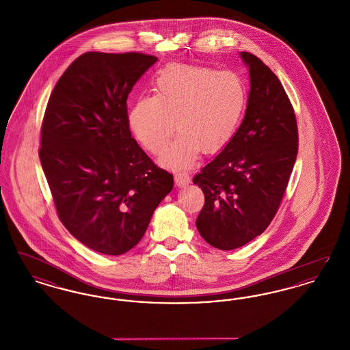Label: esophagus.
I'll return each mask as SVG.
<instances>
[{
    "label": "esophagus",
    "mask_w": 350,
    "mask_h": 350,
    "mask_svg": "<svg viewBox=\"0 0 350 350\" xmlns=\"http://www.w3.org/2000/svg\"><path fill=\"white\" fill-rule=\"evenodd\" d=\"M174 183L178 187H183L190 183V177L186 173H177V174H174Z\"/></svg>",
    "instance_id": "1"
}]
</instances>
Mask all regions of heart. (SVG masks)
Listing matches in <instances>:
<instances>
[{"label":"heart","mask_w":350,"mask_h":350,"mask_svg":"<svg viewBox=\"0 0 350 350\" xmlns=\"http://www.w3.org/2000/svg\"><path fill=\"white\" fill-rule=\"evenodd\" d=\"M152 97L136 100L129 113L135 139L153 154L165 150L176 126L180 130L161 164L191 167L200 150L215 153L233 137L247 103L241 77L230 70L172 64L152 83Z\"/></svg>","instance_id":"1"}]
</instances>
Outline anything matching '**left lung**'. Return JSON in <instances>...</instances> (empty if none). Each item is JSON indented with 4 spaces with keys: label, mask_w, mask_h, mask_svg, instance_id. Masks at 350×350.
Masks as SVG:
<instances>
[{
    "label": "left lung",
    "mask_w": 350,
    "mask_h": 350,
    "mask_svg": "<svg viewBox=\"0 0 350 350\" xmlns=\"http://www.w3.org/2000/svg\"><path fill=\"white\" fill-rule=\"evenodd\" d=\"M240 56L250 70L245 117L193 180L204 194L198 232L221 250L240 248L267 230L298 154L297 119L282 83L257 56Z\"/></svg>",
    "instance_id": "1"
}]
</instances>
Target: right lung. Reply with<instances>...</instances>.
Masks as SVG:
<instances>
[{"mask_svg": "<svg viewBox=\"0 0 350 350\" xmlns=\"http://www.w3.org/2000/svg\"><path fill=\"white\" fill-rule=\"evenodd\" d=\"M157 62L139 52H86L53 88L39 157L56 211L72 236L102 254L142 240L173 176L131 136L127 97Z\"/></svg>", "mask_w": 350, "mask_h": 350, "instance_id": "add662e5", "label": "right lung"}]
</instances>
